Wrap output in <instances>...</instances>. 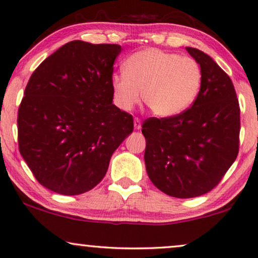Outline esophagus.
<instances>
[{
  "mask_svg": "<svg viewBox=\"0 0 258 258\" xmlns=\"http://www.w3.org/2000/svg\"><path fill=\"white\" fill-rule=\"evenodd\" d=\"M134 126H135V129H136V130H139V129L142 128V121H141V119H138V117H135Z\"/></svg>",
  "mask_w": 258,
  "mask_h": 258,
  "instance_id": "esophagus-1",
  "label": "esophagus"
}]
</instances>
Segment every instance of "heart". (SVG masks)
Instances as JSON below:
<instances>
[{"label":"heart","mask_w":258,"mask_h":258,"mask_svg":"<svg viewBox=\"0 0 258 258\" xmlns=\"http://www.w3.org/2000/svg\"><path fill=\"white\" fill-rule=\"evenodd\" d=\"M201 67L196 59L159 49H146L130 56L124 73L112 78L114 103L130 111L142 97L154 114L174 116L185 111L200 91Z\"/></svg>","instance_id":"obj_1"}]
</instances>
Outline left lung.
<instances>
[{
    "mask_svg": "<svg viewBox=\"0 0 258 258\" xmlns=\"http://www.w3.org/2000/svg\"><path fill=\"white\" fill-rule=\"evenodd\" d=\"M187 52L202 72L192 106L177 115L143 122L146 171L160 191L187 199L208 193L222 180L239 153L240 107L231 79L212 57Z\"/></svg>",
    "mask_w": 258,
    "mask_h": 258,
    "instance_id": "1",
    "label": "left lung"
}]
</instances>
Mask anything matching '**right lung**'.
<instances>
[{"mask_svg":"<svg viewBox=\"0 0 258 258\" xmlns=\"http://www.w3.org/2000/svg\"><path fill=\"white\" fill-rule=\"evenodd\" d=\"M119 44L72 41L33 72L18 109L19 152L41 185L62 196L94 188L133 133L113 101Z\"/></svg>","mask_w":258,"mask_h":258,"instance_id":"1","label":"right lung"}]
</instances>
